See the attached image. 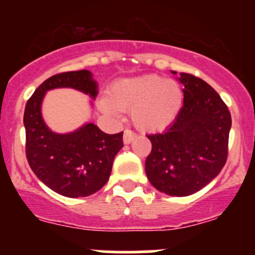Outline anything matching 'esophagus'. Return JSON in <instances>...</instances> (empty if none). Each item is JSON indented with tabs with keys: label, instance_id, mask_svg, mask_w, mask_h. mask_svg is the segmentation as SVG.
I'll list each match as a JSON object with an SVG mask.
<instances>
[{
	"label": "esophagus",
	"instance_id": "1",
	"mask_svg": "<svg viewBox=\"0 0 255 255\" xmlns=\"http://www.w3.org/2000/svg\"><path fill=\"white\" fill-rule=\"evenodd\" d=\"M135 137H137V134L133 130L126 129L125 134H123V142H125V144H129L135 139Z\"/></svg>",
	"mask_w": 255,
	"mask_h": 255
}]
</instances>
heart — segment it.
I'll return each mask as SVG.
<instances>
[{"label": "heart", "instance_id": "b5f03b06", "mask_svg": "<svg viewBox=\"0 0 255 255\" xmlns=\"http://www.w3.org/2000/svg\"><path fill=\"white\" fill-rule=\"evenodd\" d=\"M184 102L181 86L156 74L122 79L111 85L109 99L100 100L107 115L130 112L132 121L143 132H160L171 125Z\"/></svg>", "mask_w": 255, "mask_h": 255}]
</instances>
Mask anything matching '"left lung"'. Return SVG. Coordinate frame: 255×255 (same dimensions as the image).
<instances>
[{
  "label": "left lung",
  "instance_id": "8db88e82",
  "mask_svg": "<svg viewBox=\"0 0 255 255\" xmlns=\"http://www.w3.org/2000/svg\"><path fill=\"white\" fill-rule=\"evenodd\" d=\"M176 80L184 85V105L165 132L148 135L151 151L145 174L160 192L189 196L204 189L225 166L232 118L206 81L186 73Z\"/></svg>",
  "mask_w": 255,
  "mask_h": 255
}]
</instances>
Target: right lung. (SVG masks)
Masks as SVG:
<instances>
[{
  "label": "right lung",
  "instance_id": "add662e5",
  "mask_svg": "<svg viewBox=\"0 0 255 255\" xmlns=\"http://www.w3.org/2000/svg\"><path fill=\"white\" fill-rule=\"evenodd\" d=\"M71 87L96 99L97 82L89 70L56 74L34 91L24 110L25 154L30 169L49 189L66 197H85L105 186L115 156L123 146V132L107 134L94 123L74 132L55 133L42 117L49 90Z\"/></svg>",
  "mask_w": 255,
  "mask_h": 255
}]
</instances>
